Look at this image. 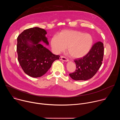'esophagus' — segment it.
I'll list each match as a JSON object with an SVG mask.
<instances>
[{"mask_svg":"<svg viewBox=\"0 0 120 120\" xmlns=\"http://www.w3.org/2000/svg\"><path fill=\"white\" fill-rule=\"evenodd\" d=\"M60 59L61 60H62V61H64V62H68V61H69V60H68V59H67L64 56H61L60 57Z\"/></svg>","mask_w":120,"mask_h":120,"instance_id":"34e87169","label":"esophagus"}]
</instances>
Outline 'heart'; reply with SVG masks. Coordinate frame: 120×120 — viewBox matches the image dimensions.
<instances>
[{
    "mask_svg": "<svg viewBox=\"0 0 120 120\" xmlns=\"http://www.w3.org/2000/svg\"><path fill=\"white\" fill-rule=\"evenodd\" d=\"M93 41V38L89 34L75 30H65L51 38L50 44L55 53L63 52L67 46L69 55L73 58H78L89 53Z\"/></svg>",
    "mask_w": 120,
    "mask_h": 120,
    "instance_id": "heart-1",
    "label": "heart"
}]
</instances>
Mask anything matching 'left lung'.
I'll return each mask as SVG.
<instances>
[{"instance_id": "left-lung-1", "label": "left lung", "mask_w": 120, "mask_h": 120, "mask_svg": "<svg viewBox=\"0 0 120 120\" xmlns=\"http://www.w3.org/2000/svg\"><path fill=\"white\" fill-rule=\"evenodd\" d=\"M104 54L103 43L100 41L95 43L86 55L75 60L76 69L75 72L69 74L70 76L76 81L87 80L92 78L102 64Z\"/></svg>"}]
</instances>
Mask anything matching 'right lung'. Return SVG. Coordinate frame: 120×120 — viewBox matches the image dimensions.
<instances>
[{
  "mask_svg": "<svg viewBox=\"0 0 120 120\" xmlns=\"http://www.w3.org/2000/svg\"><path fill=\"white\" fill-rule=\"evenodd\" d=\"M46 31L35 27L24 30L17 38L18 61L24 72L33 77H39L50 69L53 63L59 59L40 43L49 45L45 37Z\"/></svg>",
  "mask_w": 120,
  "mask_h": 120,
  "instance_id": "obj_1",
  "label": "right lung"
}]
</instances>
